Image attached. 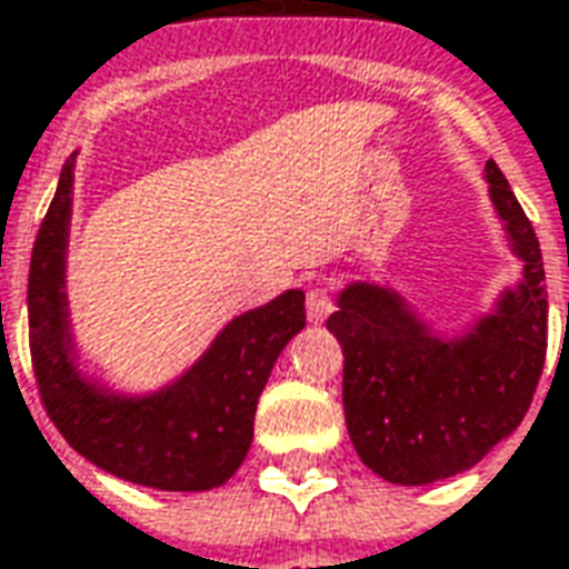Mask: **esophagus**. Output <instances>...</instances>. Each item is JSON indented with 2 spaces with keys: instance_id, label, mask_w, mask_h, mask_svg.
Wrapping results in <instances>:
<instances>
[{
  "instance_id": "34e87169",
  "label": "esophagus",
  "mask_w": 569,
  "mask_h": 569,
  "mask_svg": "<svg viewBox=\"0 0 569 569\" xmlns=\"http://www.w3.org/2000/svg\"><path fill=\"white\" fill-rule=\"evenodd\" d=\"M333 309H336L333 297H330V290L321 288V284L306 293V318H309V321H315V325L327 321V318L333 315Z\"/></svg>"
}]
</instances>
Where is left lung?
Here are the masks:
<instances>
[{
    "label": "left lung",
    "instance_id": "obj_1",
    "mask_svg": "<svg viewBox=\"0 0 569 569\" xmlns=\"http://www.w3.org/2000/svg\"><path fill=\"white\" fill-rule=\"evenodd\" d=\"M525 281L470 336L442 342L379 284H348L327 330L339 339L342 406L360 460L393 485L470 470L521 418L546 363L549 297L540 239L495 160L485 163Z\"/></svg>",
    "mask_w": 569,
    "mask_h": 569
}]
</instances>
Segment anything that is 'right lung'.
Returning <instances> with one entry per match:
<instances>
[{
    "instance_id": "add662e5",
    "label": "right lung",
    "mask_w": 569,
    "mask_h": 569,
    "mask_svg": "<svg viewBox=\"0 0 569 569\" xmlns=\"http://www.w3.org/2000/svg\"><path fill=\"white\" fill-rule=\"evenodd\" d=\"M72 166L39 227L29 260V355L41 406L78 455L118 479L160 491H209L242 467L257 400L281 348L306 327L302 290H288L223 327L197 367L166 391L120 400L78 376L66 318V236Z\"/></svg>"
}]
</instances>
